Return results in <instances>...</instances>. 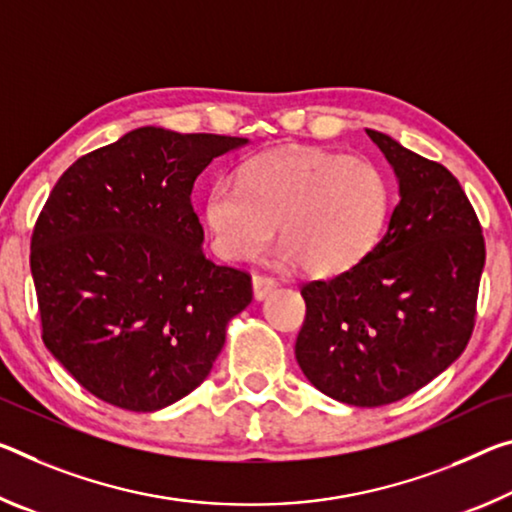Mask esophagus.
Returning a JSON list of instances; mask_svg holds the SVG:
<instances>
[{"mask_svg":"<svg viewBox=\"0 0 512 512\" xmlns=\"http://www.w3.org/2000/svg\"><path fill=\"white\" fill-rule=\"evenodd\" d=\"M275 287H278V282H275L273 278H269V275H259V273L253 275V296L257 300L269 298L273 294Z\"/></svg>","mask_w":512,"mask_h":512,"instance_id":"obj_1","label":"esophagus"}]
</instances>
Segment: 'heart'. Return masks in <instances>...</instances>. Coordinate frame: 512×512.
I'll return each instance as SVG.
<instances>
[{
    "label": "heart",
    "instance_id": "obj_1",
    "mask_svg": "<svg viewBox=\"0 0 512 512\" xmlns=\"http://www.w3.org/2000/svg\"><path fill=\"white\" fill-rule=\"evenodd\" d=\"M392 214V184L369 159L321 148L262 152L205 193L202 218L223 259L264 253L275 225L280 257L319 278L367 259Z\"/></svg>",
    "mask_w": 512,
    "mask_h": 512
}]
</instances>
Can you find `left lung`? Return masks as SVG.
Segmentation results:
<instances>
[{"label": "left lung", "instance_id": "left-lung-1", "mask_svg": "<svg viewBox=\"0 0 512 512\" xmlns=\"http://www.w3.org/2000/svg\"><path fill=\"white\" fill-rule=\"evenodd\" d=\"M399 180L385 237L355 269L300 287L296 360L330 399L378 408L460 358L472 337L485 241L460 182L437 161L367 129Z\"/></svg>", "mask_w": 512, "mask_h": 512}]
</instances>
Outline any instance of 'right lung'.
I'll return each instance as SVG.
<instances>
[{
	"label": "right lung",
	"instance_id": "add662e5",
	"mask_svg": "<svg viewBox=\"0 0 512 512\" xmlns=\"http://www.w3.org/2000/svg\"><path fill=\"white\" fill-rule=\"evenodd\" d=\"M246 143L139 127L54 184L31 234L43 342L97 399L154 412L212 371L253 282L202 253L191 191Z\"/></svg>",
	"mask_w": 512,
	"mask_h": 512
}]
</instances>
